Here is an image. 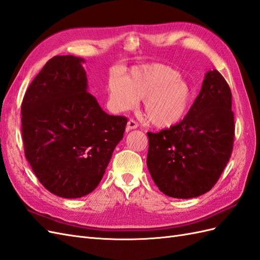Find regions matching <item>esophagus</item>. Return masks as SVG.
Here are the masks:
<instances>
[{
  "mask_svg": "<svg viewBox=\"0 0 260 260\" xmlns=\"http://www.w3.org/2000/svg\"><path fill=\"white\" fill-rule=\"evenodd\" d=\"M138 127V124L135 121V119H129L127 122V125H126V131H131V129H135Z\"/></svg>",
  "mask_w": 260,
  "mask_h": 260,
  "instance_id": "esophagus-1",
  "label": "esophagus"
}]
</instances>
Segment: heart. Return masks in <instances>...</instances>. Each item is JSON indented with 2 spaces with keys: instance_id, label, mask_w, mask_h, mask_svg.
<instances>
[{
  "instance_id": "heart-1",
  "label": "heart",
  "mask_w": 260,
  "mask_h": 260,
  "mask_svg": "<svg viewBox=\"0 0 260 260\" xmlns=\"http://www.w3.org/2000/svg\"><path fill=\"white\" fill-rule=\"evenodd\" d=\"M109 99L116 111L135 108L144 99V112L157 127H170L187 114L191 102V86L171 67L150 63L134 67L122 78H110Z\"/></svg>"
}]
</instances>
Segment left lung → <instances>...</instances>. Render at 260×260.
I'll return each instance as SVG.
<instances>
[{
  "label": "left lung",
  "mask_w": 260,
  "mask_h": 260,
  "mask_svg": "<svg viewBox=\"0 0 260 260\" xmlns=\"http://www.w3.org/2000/svg\"><path fill=\"white\" fill-rule=\"evenodd\" d=\"M234 133L231 89L221 73L210 70L182 121L168 129L147 133L152 180L171 198L206 193L230 160Z\"/></svg>",
  "instance_id": "1"
}]
</instances>
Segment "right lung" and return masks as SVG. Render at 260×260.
Segmentation results:
<instances>
[{"instance_id": "obj_1", "label": "right lung", "mask_w": 260, "mask_h": 260, "mask_svg": "<svg viewBox=\"0 0 260 260\" xmlns=\"http://www.w3.org/2000/svg\"><path fill=\"white\" fill-rule=\"evenodd\" d=\"M84 60L55 56L29 84L22 102L25 157L44 187L76 199L101 181L127 118L109 115L88 90Z\"/></svg>"}]
</instances>
